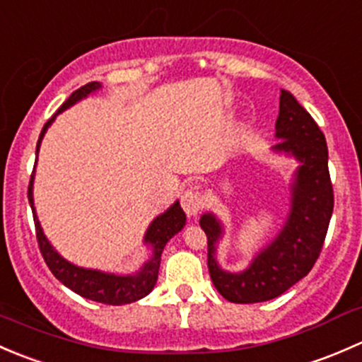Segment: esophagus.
Listing matches in <instances>:
<instances>
[{"label":"esophagus","mask_w":362,"mask_h":362,"mask_svg":"<svg viewBox=\"0 0 362 362\" xmlns=\"http://www.w3.org/2000/svg\"><path fill=\"white\" fill-rule=\"evenodd\" d=\"M204 204V199L202 196V192L196 191V189H185L184 194H182V208L185 210V214L189 217H194L198 215V211L202 210Z\"/></svg>","instance_id":"esophagus-1"}]
</instances>
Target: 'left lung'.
<instances>
[{"mask_svg":"<svg viewBox=\"0 0 362 362\" xmlns=\"http://www.w3.org/2000/svg\"><path fill=\"white\" fill-rule=\"evenodd\" d=\"M280 144L276 152H287L299 160L293 184L291 214L286 226L242 273H229L215 257L222 236L221 222L204 214L199 226L206 235L208 272L215 289L231 303H261L284 294L306 276L322 250L333 215L334 196L327 168L324 133L289 90H280V112L275 124Z\"/></svg>","mask_w":362,"mask_h":362,"instance_id":"obj_1","label":"left lung"}]
</instances>
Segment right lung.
<instances>
[{
  "mask_svg": "<svg viewBox=\"0 0 362 362\" xmlns=\"http://www.w3.org/2000/svg\"><path fill=\"white\" fill-rule=\"evenodd\" d=\"M100 87V82H89L86 83V86L80 87V89H76L75 93L64 101L63 107L56 112V115L63 110H66L71 105H75L76 101L82 100V98H86L87 94L98 90ZM56 115L50 117V119L47 120L42 133H40L38 144H36V158H38V148L40 144H42L43 134L49 129L50 124L54 122ZM33 180H35V170H33L31 180H29L28 198L29 204H31L33 217H35L36 240H38L40 252H42L47 266H49L52 275L56 276L61 284H64V286L69 287L73 293L80 294L82 298L90 299V301L105 303V305H127V303H133L145 298V296L154 289L159 275L160 254H163L166 243L185 226V214L184 210H182L180 203L175 202L163 215L154 218V222L148 226L147 233H145V243H148V245L152 247V257L145 262L144 268L138 273H134V275H113V273H103L98 272V269L78 268V266L68 262L66 259H63L56 250H54V247L50 245L49 240L43 235L42 226H40L38 217H36L35 206H33V204H35L33 203Z\"/></svg>",
  "mask_w": 362,
  "mask_h": 362,
  "instance_id": "obj_1",
  "label": "right lung"
}]
</instances>
